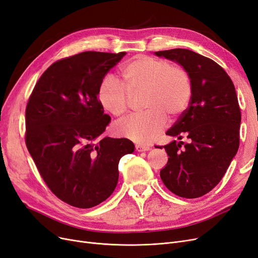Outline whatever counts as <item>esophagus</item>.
<instances>
[{
  "instance_id": "1",
  "label": "esophagus",
  "mask_w": 258,
  "mask_h": 258,
  "mask_svg": "<svg viewBox=\"0 0 258 258\" xmlns=\"http://www.w3.org/2000/svg\"><path fill=\"white\" fill-rule=\"evenodd\" d=\"M136 149L137 151H147L150 149L149 145H145V144H137L136 145Z\"/></svg>"
}]
</instances>
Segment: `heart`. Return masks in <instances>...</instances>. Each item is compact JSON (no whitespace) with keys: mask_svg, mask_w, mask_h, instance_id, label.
<instances>
[{"mask_svg":"<svg viewBox=\"0 0 258 258\" xmlns=\"http://www.w3.org/2000/svg\"><path fill=\"white\" fill-rule=\"evenodd\" d=\"M122 87L112 77L101 81L98 101L111 115L125 114L130 97L143 96L141 115H133L116 123V135L138 143H147L166 126L169 114L174 118L187 109L192 94L190 76L180 66L166 59L137 56L121 69Z\"/></svg>","mask_w":258,"mask_h":258,"instance_id":"1","label":"heart"}]
</instances>
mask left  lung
I'll use <instances>...</instances> for the list:
<instances>
[{
    "mask_svg": "<svg viewBox=\"0 0 258 258\" xmlns=\"http://www.w3.org/2000/svg\"><path fill=\"white\" fill-rule=\"evenodd\" d=\"M176 61L190 76L192 94L167 136L164 148L168 162L160 176L171 192L194 199L211 191L223 178L239 147L241 113L235 87L226 72L214 60L192 50L173 48L156 51Z\"/></svg>",
    "mask_w": 258,
    "mask_h": 258,
    "instance_id": "left-lung-1",
    "label": "left lung"
}]
</instances>
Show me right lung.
I'll use <instances>...</instances> for the list:
<instances>
[{
	"label": "right lung",
	"mask_w": 258,
	"mask_h": 258,
	"mask_svg": "<svg viewBox=\"0 0 258 258\" xmlns=\"http://www.w3.org/2000/svg\"><path fill=\"white\" fill-rule=\"evenodd\" d=\"M125 55L84 51L58 60L29 96L26 147L48 188L72 207L90 209L108 199L120 158L135 151L128 139L100 138L111 117L99 104L98 89Z\"/></svg>",
	"instance_id": "add662e5"
}]
</instances>
